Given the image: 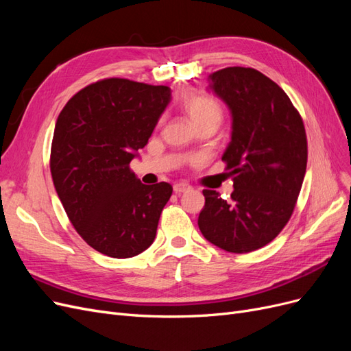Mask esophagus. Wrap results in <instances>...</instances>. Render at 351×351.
Returning a JSON list of instances; mask_svg holds the SVG:
<instances>
[{"label": "esophagus", "mask_w": 351, "mask_h": 351, "mask_svg": "<svg viewBox=\"0 0 351 351\" xmlns=\"http://www.w3.org/2000/svg\"><path fill=\"white\" fill-rule=\"evenodd\" d=\"M192 189L190 187L187 183H177V184H174V192L176 193H184V192H189V190Z\"/></svg>", "instance_id": "esophagus-1"}]
</instances>
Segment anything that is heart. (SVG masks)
I'll return each instance as SVG.
<instances>
[{"instance_id":"obj_1","label":"heart","mask_w":351,"mask_h":351,"mask_svg":"<svg viewBox=\"0 0 351 351\" xmlns=\"http://www.w3.org/2000/svg\"><path fill=\"white\" fill-rule=\"evenodd\" d=\"M183 110L192 120L195 127L214 124L218 125L222 120V107L221 104L208 95L202 93H189L182 101Z\"/></svg>"}]
</instances>
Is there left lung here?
Masks as SVG:
<instances>
[{"label":"left lung","mask_w":351,"mask_h":351,"mask_svg":"<svg viewBox=\"0 0 351 351\" xmlns=\"http://www.w3.org/2000/svg\"><path fill=\"white\" fill-rule=\"evenodd\" d=\"M209 89L231 112L222 161L234 192L224 200L215 190H204L197 226L217 247L249 253L277 237L293 214L307 164L304 125L287 93L254 69L212 73Z\"/></svg>","instance_id":"1"}]
</instances>
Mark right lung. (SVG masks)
<instances>
[{"label": "right lung", "instance_id": "add662e5", "mask_svg": "<svg viewBox=\"0 0 351 351\" xmlns=\"http://www.w3.org/2000/svg\"><path fill=\"white\" fill-rule=\"evenodd\" d=\"M169 101L168 86L114 77L79 90L58 115L52 182L73 227L107 256H136L155 240L173 187L141 183L130 162Z\"/></svg>", "mask_w": 351, "mask_h": 351}]
</instances>
